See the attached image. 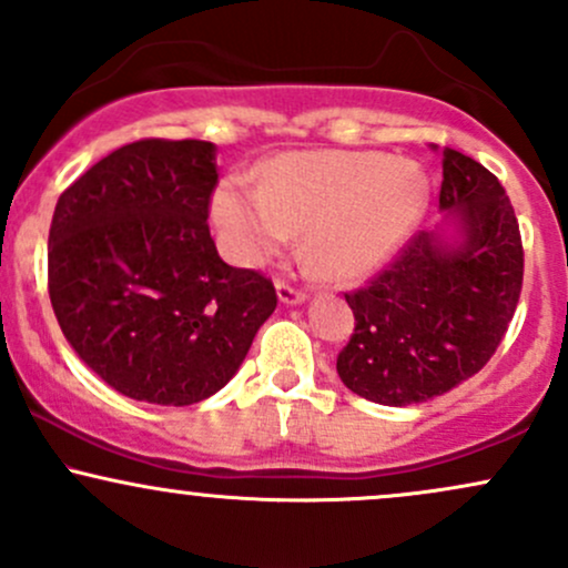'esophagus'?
I'll return each instance as SVG.
<instances>
[{
  "mask_svg": "<svg viewBox=\"0 0 568 568\" xmlns=\"http://www.w3.org/2000/svg\"><path fill=\"white\" fill-rule=\"evenodd\" d=\"M277 298L283 304H298V302H304L306 293L302 288H296L293 283H288V280L277 277Z\"/></svg>",
  "mask_w": 568,
  "mask_h": 568,
  "instance_id": "esophagus-1",
  "label": "esophagus"
}]
</instances>
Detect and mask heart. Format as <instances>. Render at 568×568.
<instances>
[{"instance_id": "obj_1", "label": "heart", "mask_w": 568, "mask_h": 568, "mask_svg": "<svg viewBox=\"0 0 568 568\" xmlns=\"http://www.w3.org/2000/svg\"><path fill=\"white\" fill-rule=\"evenodd\" d=\"M427 205V179L382 152H298L280 158L258 189L224 181L213 197L226 247L256 264L302 232L304 264L323 280L379 270Z\"/></svg>"}]
</instances>
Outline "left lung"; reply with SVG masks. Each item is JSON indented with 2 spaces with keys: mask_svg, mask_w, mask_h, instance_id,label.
<instances>
[{
  "mask_svg": "<svg viewBox=\"0 0 568 568\" xmlns=\"http://www.w3.org/2000/svg\"><path fill=\"white\" fill-rule=\"evenodd\" d=\"M440 211L456 237L419 232L368 285L344 293L355 334L336 371L355 395L410 406L448 393L491 361L524 285V245L505 186L443 149Z\"/></svg>",
  "mask_w": 568,
  "mask_h": 568,
  "instance_id": "8db88e82",
  "label": "left lung"
}]
</instances>
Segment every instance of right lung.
<instances>
[{"label": "right lung", "mask_w": 568, "mask_h": 568, "mask_svg": "<svg viewBox=\"0 0 568 568\" xmlns=\"http://www.w3.org/2000/svg\"><path fill=\"white\" fill-rule=\"evenodd\" d=\"M219 184L211 141L114 149L58 197L50 304L67 342L116 393L192 406L237 374L277 293L221 262L207 230Z\"/></svg>", "instance_id": "1"}]
</instances>
